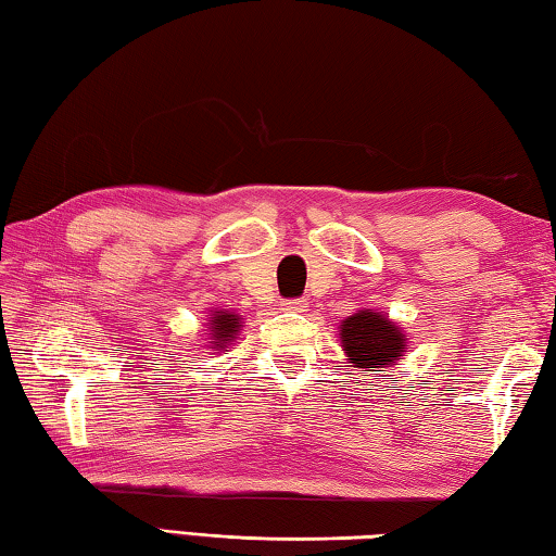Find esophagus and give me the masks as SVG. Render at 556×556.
Returning a JSON list of instances; mask_svg holds the SVG:
<instances>
[{
	"label": "esophagus",
	"mask_w": 556,
	"mask_h": 556,
	"mask_svg": "<svg viewBox=\"0 0 556 556\" xmlns=\"http://www.w3.org/2000/svg\"><path fill=\"white\" fill-rule=\"evenodd\" d=\"M281 308H285V312H304L306 301L304 299H281Z\"/></svg>",
	"instance_id": "1"
}]
</instances>
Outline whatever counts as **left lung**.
I'll list each match as a JSON object with an SVG mask.
<instances>
[{
  "label": "left lung",
  "instance_id": "8db88e82",
  "mask_svg": "<svg viewBox=\"0 0 556 556\" xmlns=\"http://www.w3.org/2000/svg\"><path fill=\"white\" fill-rule=\"evenodd\" d=\"M341 343L353 368H388L404 353L400 328L375 312H361L345 318Z\"/></svg>",
  "mask_w": 556,
  "mask_h": 556
}]
</instances>
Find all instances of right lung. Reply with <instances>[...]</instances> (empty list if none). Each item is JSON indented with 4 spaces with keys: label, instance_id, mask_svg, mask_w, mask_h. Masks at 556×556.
I'll return each instance as SVG.
<instances>
[{
    "label": "right lung",
    "instance_id": "1",
    "mask_svg": "<svg viewBox=\"0 0 556 556\" xmlns=\"http://www.w3.org/2000/svg\"><path fill=\"white\" fill-rule=\"evenodd\" d=\"M211 328H213V345L218 348V351H223L225 345H228L235 336H238L240 331V318L235 314H225V312H215L213 314V321H211Z\"/></svg>",
    "mask_w": 556,
    "mask_h": 556
}]
</instances>
